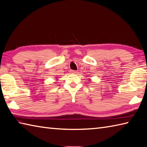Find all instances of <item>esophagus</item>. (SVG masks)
<instances>
[{"mask_svg":"<svg viewBox=\"0 0 147 147\" xmlns=\"http://www.w3.org/2000/svg\"><path fill=\"white\" fill-rule=\"evenodd\" d=\"M71 73H76V71L72 70V71H71Z\"/></svg>","mask_w":147,"mask_h":147,"instance_id":"obj_1","label":"esophagus"}]
</instances>
